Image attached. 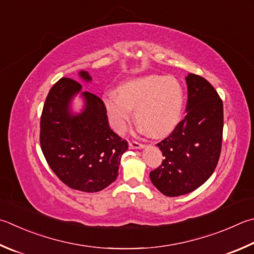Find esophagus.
<instances>
[{
    "label": "esophagus",
    "mask_w": 254,
    "mask_h": 254,
    "mask_svg": "<svg viewBox=\"0 0 254 254\" xmlns=\"http://www.w3.org/2000/svg\"><path fill=\"white\" fill-rule=\"evenodd\" d=\"M128 146H130V149H143L144 144H142V143L137 141H130L128 142Z\"/></svg>",
    "instance_id": "34e87169"
}]
</instances>
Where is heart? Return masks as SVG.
<instances>
[{
  "label": "heart",
  "mask_w": 254,
  "mask_h": 254,
  "mask_svg": "<svg viewBox=\"0 0 254 254\" xmlns=\"http://www.w3.org/2000/svg\"><path fill=\"white\" fill-rule=\"evenodd\" d=\"M184 105L183 89L173 76L146 75L123 84L117 92L104 96L109 122L115 132L126 131L133 117L152 137L171 133L181 119Z\"/></svg>",
  "instance_id": "heart-1"
}]
</instances>
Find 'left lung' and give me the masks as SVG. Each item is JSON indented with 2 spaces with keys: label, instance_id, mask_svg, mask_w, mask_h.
Masks as SVG:
<instances>
[{
  "label": "left lung",
  "instance_id": "left-lung-1",
  "mask_svg": "<svg viewBox=\"0 0 254 254\" xmlns=\"http://www.w3.org/2000/svg\"><path fill=\"white\" fill-rule=\"evenodd\" d=\"M187 115L158 143L162 164L150 172L153 186L167 196H179L201 187L218 164L222 145L223 103L204 77L188 74Z\"/></svg>",
  "mask_w": 254,
  "mask_h": 254
}]
</instances>
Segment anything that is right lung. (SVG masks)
<instances>
[{
    "mask_svg": "<svg viewBox=\"0 0 254 254\" xmlns=\"http://www.w3.org/2000/svg\"><path fill=\"white\" fill-rule=\"evenodd\" d=\"M79 75L85 82L86 71ZM85 108L74 115L70 102L76 94ZM41 149L52 171L68 188L99 192L115 181L127 142L109 127L107 110L99 96L82 92V85L68 77L60 79L50 90L41 115Z\"/></svg>",
    "mask_w": 254,
    "mask_h": 254,
    "instance_id": "obj_1",
    "label": "right lung"
}]
</instances>
